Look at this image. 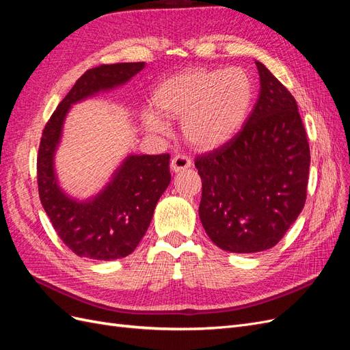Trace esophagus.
Segmentation results:
<instances>
[{
  "instance_id": "esophagus-1",
  "label": "esophagus",
  "mask_w": 350,
  "mask_h": 350,
  "mask_svg": "<svg viewBox=\"0 0 350 350\" xmlns=\"http://www.w3.org/2000/svg\"><path fill=\"white\" fill-rule=\"evenodd\" d=\"M193 165L191 159L185 154H175L174 159L171 161V167L174 172H179V171H184V169L189 167Z\"/></svg>"
}]
</instances>
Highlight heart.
Instances as JSON below:
<instances>
[{
	"label": "heart",
	"mask_w": 350,
	"mask_h": 350,
	"mask_svg": "<svg viewBox=\"0 0 350 350\" xmlns=\"http://www.w3.org/2000/svg\"><path fill=\"white\" fill-rule=\"evenodd\" d=\"M256 99V83L239 67L193 68L165 80L154 92V112L144 115L147 129L166 133L162 118L183 120V134L198 149L229 142L245 124Z\"/></svg>",
	"instance_id": "heart-1"
}]
</instances>
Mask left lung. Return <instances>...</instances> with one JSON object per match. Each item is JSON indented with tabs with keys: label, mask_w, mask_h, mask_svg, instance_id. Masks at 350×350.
I'll return each mask as SVG.
<instances>
[{
	"label": "left lung",
	"mask_w": 350,
	"mask_h": 350,
	"mask_svg": "<svg viewBox=\"0 0 350 350\" xmlns=\"http://www.w3.org/2000/svg\"><path fill=\"white\" fill-rule=\"evenodd\" d=\"M256 64L261 89L245 125L196 157L206 234L219 248L242 254L274 247L292 226L305 204L311 162L295 98Z\"/></svg>",
	"instance_id": "1"
}]
</instances>
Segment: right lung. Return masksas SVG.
Returning <instances> with one entry per match:
<instances>
[{"label":"right lung","instance_id":"obj_1","mask_svg":"<svg viewBox=\"0 0 350 350\" xmlns=\"http://www.w3.org/2000/svg\"><path fill=\"white\" fill-rule=\"evenodd\" d=\"M144 62L102 64L88 70L51 115L42 131L36 159L38 189L52 226L79 257L115 260L131 254L150 225L157 200L171 183L169 156H130L103 191L86 203L64 196L54 174L55 147L72 103L129 81Z\"/></svg>","mask_w":350,"mask_h":350}]
</instances>
